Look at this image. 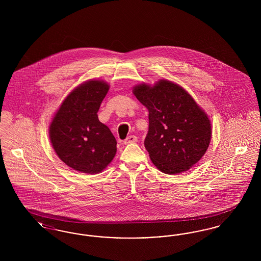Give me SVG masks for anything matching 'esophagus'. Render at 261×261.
I'll return each mask as SVG.
<instances>
[{
    "label": "esophagus",
    "mask_w": 261,
    "mask_h": 261,
    "mask_svg": "<svg viewBox=\"0 0 261 261\" xmlns=\"http://www.w3.org/2000/svg\"><path fill=\"white\" fill-rule=\"evenodd\" d=\"M137 140H138V139H137L136 136H134V135H130V136H128L126 139H125L124 144L125 145L133 144V143H136Z\"/></svg>",
    "instance_id": "34e87169"
}]
</instances>
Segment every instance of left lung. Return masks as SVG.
Masks as SVG:
<instances>
[{
  "label": "left lung",
  "instance_id": "8db88e82",
  "mask_svg": "<svg viewBox=\"0 0 261 261\" xmlns=\"http://www.w3.org/2000/svg\"><path fill=\"white\" fill-rule=\"evenodd\" d=\"M133 94L149 111L145 148L151 162L165 174L188 171L211 144V122L194 98L180 85L161 79L141 83Z\"/></svg>",
  "mask_w": 261,
  "mask_h": 261
}]
</instances>
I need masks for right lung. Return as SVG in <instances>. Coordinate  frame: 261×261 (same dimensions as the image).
Listing matches in <instances>:
<instances>
[{
	"label": "right lung",
	"instance_id": "right-lung-1",
	"mask_svg": "<svg viewBox=\"0 0 261 261\" xmlns=\"http://www.w3.org/2000/svg\"><path fill=\"white\" fill-rule=\"evenodd\" d=\"M109 90L103 80H88L67 95L51 118L50 144L60 160L78 172L99 173L116 153V140L97 114Z\"/></svg>",
	"mask_w": 261,
	"mask_h": 261
}]
</instances>
